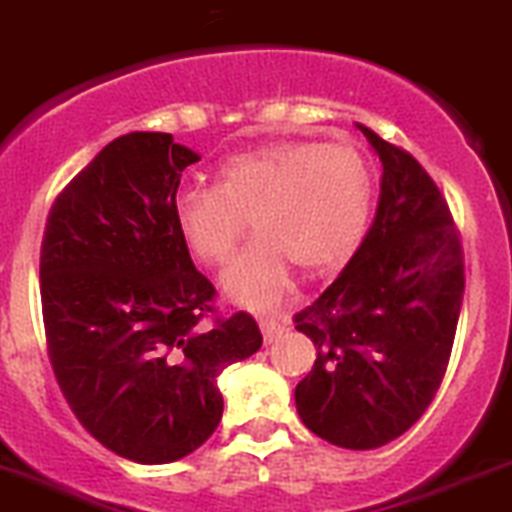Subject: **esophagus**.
Here are the masks:
<instances>
[{"label":"esophagus","instance_id":"34e87169","mask_svg":"<svg viewBox=\"0 0 512 512\" xmlns=\"http://www.w3.org/2000/svg\"><path fill=\"white\" fill-rule=\"evenodd\" d=\"M260 331H262V338H265V343H272L283 336L285 326L280 321H275V318H270V315H265V318H260Z\"/></svg>","mask_w":512,"mask_h":512}]
</instances>
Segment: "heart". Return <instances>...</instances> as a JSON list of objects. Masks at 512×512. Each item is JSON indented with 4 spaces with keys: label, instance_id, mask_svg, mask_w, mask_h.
Listing matches in <instances>:
<instances>
[{
    "label": "heart",
    "instance_id": "1",
    "mask_svg": "<svg viewBox=\"0 0 512 512\" xmlns=\"http://www.w3.org/2000/svg\"><path fill=\"white\" fill-rule=\"evenodd\" d=\"M374 202L366 159L351 146L278 141L224 161L214 186L181 191L174 224L191 257L219 267L245 240H257L224 272V293L237 303L280 298L293 265L318 278L346 265L364 242Z\"/></svg>",
    "mask_w": 512,
    "mask_h": 512
}]
</instances>
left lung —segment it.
Segmentation results:
<instances>
[{
	"instance_id": "1",
	"label": "left lung",
	"mask_w": 512,
	"mask_h": 512,
	"mask_svg": "<svg viewBox=\"0 0 512 512\" xmlns=\"http://www.w3.org/2000/svg\"><path fill=\"white\" fill-rule=\"evenodd\" d=\"M384 176L376 219L343 272L295 313L313 341L295 407L313 434L374 450L432 404L450 364L465 293V255L447 199L409 151L358 126Z\"/></svg>"
}]
</instances>
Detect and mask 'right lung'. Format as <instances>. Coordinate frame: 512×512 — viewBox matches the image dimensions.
I'll return each instance as SVG.
<instances>
[{
	"label": "right lung",
	"mask_w": 512,
	"mask_h": 512,
	"mask_svg": "<svg viewBox=\"0 0 512 512\" xmlns=\"http://www.w3.org/2000/svg\"><path fill=\"white\" fill-rule=\"evenodd\" d=\"M197 161L171 133H126L57 194L42 237L62 396L103 447L143 465L202 447L222 419L217 376L262 346L250 313L217 315L176 232L181 171Z\"/></svg>",
	"instance_id": "right-lung-1"
}]
</instances>
